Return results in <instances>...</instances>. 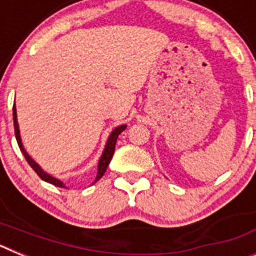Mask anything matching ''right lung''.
<instances>
[{
    "instance_id": "obj_1",
    "label": "right lung",
    "mask_w": 256,
    "mask_h": 256,
    "mask_svg": "<svg viewBox=\"0 0 256 256\" xmlns=\"http://www.w3.org/2000/svg\"><path fill=\"white\" fill-rule=\"evenodd\" d=\"M12 116H14V128H15V137H16V141H18V144H19L20 151H22V155H24L26 160V162H28V164L30 165L32 168H33V170H34L36 173H37L38 176H40V180H44V182L51 183V184H54V186H56V187H62V188H65V187H66V186H65L64 183L61 182L60 180H58V178L52 177V176H50L48 173H46V172H44V169L40 168V165H38L37 162H34V160L32 159L30 156H29V154L26 151V148H24V146H22V137H20L19 124H18L16 106H15V105H14V108H12ZM126 124H123V126H116V128H114V130H112L110 136H108V141H106V144H105V148H104V151H102V155H101L100 160H98V164H97V176H96V178H94V183H96L97 180H100V178L102 177L104 174H105L106 168H108V162H110V160H112V155H114L115 144H116L118 136L120 134V133L123 132V130H126Z\"/></svg>"
}]
</instances>
